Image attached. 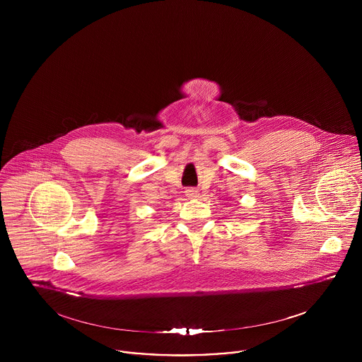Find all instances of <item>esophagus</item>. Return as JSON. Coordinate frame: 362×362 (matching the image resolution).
I'll return each instance as SVG.
<instances>
[{
    "instance_id": "esophagus-1",
    "label": "esophagus",
    "mask_w": 362,
    "mask_h": 362,
    "mask_svg": "<svg viewBox=\"0 0 362 362\" xmlns=\"http://www.w3.org/2000/svg\"><path fill=\"white\" fill-rule=\"evenodd\" d=\"M185 194L189 197V199H194V197H197L199 196V192L196 190V189H186V192H185Z\"/></svg>"
}]
</instances>
